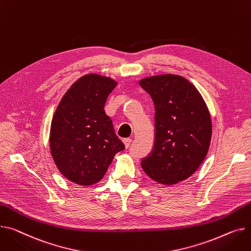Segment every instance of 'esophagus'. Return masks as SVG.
<instances>
[{
	"label": "esophagus",
	"instance_id": "esophagus-1",
	"mask_svg": "<svg viewBox=\"0 0 251 251\" xmlns=\"http://www.w3.org/2000/svg\"><path fill=\"white\" fill-rule=\"evenodd\" d=\"M124 144H125V147L126 148H128L129 146H130V144H131V142H132V139L131 138H125L124 140Z\"/></svg>",
	"mask_w": 251,
	"mask_h": 251
}]
</instances>
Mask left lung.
Here are the masks:
<instances>
[{"label":"left lung","mask_w":251,"mask_h":251,"mask_svg":"<svg viewBox=\"0 0 251 251\" xmlns=\"http://www.w3.org/2000/svg\"><path fill=\"white\" fill-rule=\"evenodd\" d=\"M139 85L154 103V141L141 159L145 174L163 185L188 178L205 159L212 122L204 100L185 77L161 75L143 78Z\"/></svg>","instance_id":"1"}]
</instances>
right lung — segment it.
<instances>
[{"instance_id":"obj_1","label":"right lung","mask_w":251,"mask_h":251,"mask_svg":"<svg viewBox=\"0 0 251 251\" xmlns=\"http://www.w3.org/2000/svg\"><path fill=\"white\" fill-rule=\"evenodd\" d=\"M117 82L99 75L78 78L65 93L50 129V150L68 179L89 186L102 179L115 154L125 149L104 111Z\"/></svg>"}]
</instances>
